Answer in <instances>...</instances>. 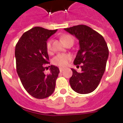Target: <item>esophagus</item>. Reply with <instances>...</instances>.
I'll use <instances>...</instances> for the list:
<instances>
[{
  "label": "esophagus",
  "mask_w": 123,
  "mask_h": 123,
  "mask_svg": "<svg viewBox=\"0 0 123 123\" xmlns=\"http://www.w3.org/2000/svg\"><path fill=\"white\" fill-rule=\"evenodd\" d=\"M59 69H60V72H63V71H64L65 68H59Z\"/></svg>",
  "instance_id": "obj_1"
}]
</instances>
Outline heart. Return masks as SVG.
Here are the masks:
<instances>
[{"label": "heart", "instance_id": "obj_1", "mask_svg": "<svg viewBox=\"0 0 123 123\" xmlns=\"http://www.w3.org/2000/svg\"><path fill=\"white\" fill-rule=\"evenodd\" d=\"M61 37L65 43L69 41H73L72 36L68 35V34H63L61 36ZM52 40H49L46 43V49L49 53H50L52 50ZM71 60V56L70 55L65 54H60L53 58V63L55 65L59 66V67H66L68 65L69 61H70Z\"/></svg>", "mask_w": 123, "mask_h": 123}]
</instances>
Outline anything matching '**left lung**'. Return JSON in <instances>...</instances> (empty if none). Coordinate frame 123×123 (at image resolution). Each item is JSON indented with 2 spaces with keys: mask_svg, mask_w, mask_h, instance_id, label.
<instances>
[{
  "mask_svg": "<svg viewBox=\"0 0 123 123\" xmlns=\"http://www.w3.org/2000/svg\"><path fill=\"white\" fill-rule=\"evenodd\" d=\"M65 30L79 40V50L74 65L82 64L81 72L71 69L70 86L79 94L91 93L97 87L105 71L109 54L107 44L101 34L86 25H79Z\"/></svg>",
  "mask_w": 123,
  "mask_h": 123,
  "instance_id": "8db88e82",
  "label": "left lung"
}]
</instances>
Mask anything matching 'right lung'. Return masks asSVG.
I'll return each instance as SVG.
<instances>
[{"mask_svg":"<svg viewBox=\"0 0 123 123\" xmlns=\"http://www.w3.org/2000/svg\"><path fill=\"white\" fill-rule=\"evenodd\" d=\"M56 31L34 27L25 32L15 46L17 72L25 90L34 98H47L55 90L59 69L50 65V74L44 71L50 63L47 41Z\"/></svg>","mask_w":123,"mask_h":123,"instance_id":"1","label":"right lung"}]
</instances>
